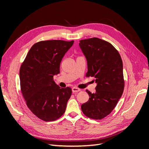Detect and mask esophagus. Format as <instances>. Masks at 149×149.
<instances>
[{
  "mask_svg": "<svg viewBox=\"0 0 149 149\" xmlns=\"http://www.w3.org/2000/svg\"><path fill=\"white\" fill-rule=\"evenodd\" d=\"M81 91V89L76 88V87H73V88H72V91H73V93H77V92H79Z\"/></svg>",
  "mask_w": 149,
  "mask_h": 149,
  "instance_id": "obj_1",
  "label": "esophagus"
}]
</instances>
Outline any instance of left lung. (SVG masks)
Returning a JSON list of instances; mask_svg holds the SVG:
<instances>
[{"label": "left lung", "mask_w": 149, "mask_h": 149, "mask_svg": "<svg viewBox=\"0 0 149 149\" xmlns=\"http://www.w3.org/2000/svg\"><path fill=\"white\" fill-rule=\"evenodd\" d=\"M88 63L87 77H94L96 92L86 89L89 99L81 105L88 118L100 120L109 115L116 106L124 91L123 64L118 51L112 44L98 38L79 41Z\"/></svg>", "instance_id": "left-lung-1"}]
</instances>
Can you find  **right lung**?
<instances>
[{"label": "right lung", "mask_w": 149, "mask_h": 149, "mask_svg": "<svg viewBox=\"0 0 149 149\" xmlns=\"http://www.w3.org/2000/svg\"><path fill=\"white\" fill-rule=\"evenodd\" d=\"M74 41H40L30 49L20 69V89L29 109L45 122L59 119L71 97L70 87L60 88L53 81L60 63Z\"/></svg>", "instance_id": "right-lung-1"}]
</instances>
